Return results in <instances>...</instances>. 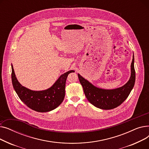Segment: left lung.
<instances>
[{
  "label": "left lung",
  "mask_w": 149,
  "mask_h": 149,
  "mask_svg": "<svg viewBox=\"0 0 149 149\" xmlns=\"http://www.w3.org/2000/svg\"><path fill=\"white\" fill-rule=\"evenodd\" d=\"M88 100L94 106L104 110L112 109L121 104L129 95L135 82L134 56L131 63V76L129 80L122 87L115 89H103L97 88L78 74Z\"/></svg>",
  "instance_id": "1"
}]
</instances>
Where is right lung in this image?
<instances>
[{"label":"right lung","instance_id":"right-lung-1","mask_svg":"<svg viewBox=\"0 0 149 149\" xmlns=\"http://www.w3.org/2000/svg\"><path fill=\"white\" fill-rule=\"evenodd\" d=\"M12 83L13 88L22 102L28 107L38 112H46L57 107L64 100L68 75L74 70L62 74L52 86L46 90L35 91L22 86L15 77L13 65Z\"/></svg>","mask_w":149,"mask_h":149}]
</instances>
